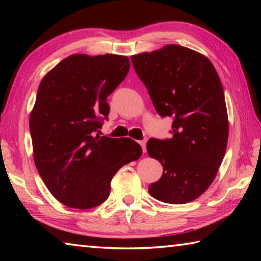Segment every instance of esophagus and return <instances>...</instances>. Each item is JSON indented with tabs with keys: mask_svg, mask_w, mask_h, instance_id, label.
I'll list each match as a JSON object with an SVG mask.
<instances>
[{
	"mask_svg": "<svg viewBox=\"0 0 261 261\" xmlns=\"http://www.w3.org/2000/svg\"><path fill=\"white\" fill-rule=\"evenodd\" d=\"M139 144H140V146L143 147V152H146V139L140 140Z\"/></svg>",
	"mask_w": 261,
	"mask_h": 261,
	"instance_id": "34e87169",
	"label": "esophagus"
}]
</instances>
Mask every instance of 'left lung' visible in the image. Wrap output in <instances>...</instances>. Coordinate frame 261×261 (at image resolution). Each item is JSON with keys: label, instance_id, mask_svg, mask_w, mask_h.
Masks as SVG:
<instances>
[{"label": "left lung", "instance_id": "left-lung-1", "mask_svg": "<svg viewBox=\"0 0 261 261\" xmlns=\"http://www.w3.org/2000/svg\"><path fill=\"white\" fill-rule=\"evenodd\" d=\"M131 61L158 114L173 117L171 138L147 141L148 155L163 167L148 192L167 204H187L208 189L226 153L222 84L206 56L183 46L168 45Z\"/></svg>", "mask_w": 261, "mask_h": 261}]
</instances>
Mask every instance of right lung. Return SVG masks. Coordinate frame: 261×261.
I'll return each mask as SVG.
<instances>
[{
	"instance_id": "add662e5",
	"label": "right lung",
	"mask_w": 261,
	"mask_h": 261,
	"mask_svg": "<svg viewBox=\"0 0 261 261\" xmlns=\"http://www.w3.org/2000/svg\"><path fill=\"white\" fill-rule=\"evenodd\" d=\"M130 69L126 56H68L39 85L30 115L35 167L62 204L93 208L107 200L114 175L138 160L141 147L130 138L100 136L107 98Z\"/></svg>"
}]
</instances>
